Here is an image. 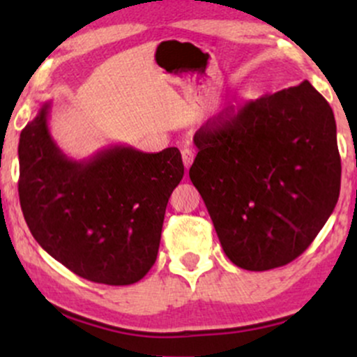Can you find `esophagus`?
Segmentation results:
<instances>
[{"instance_id": "34e87169", "label": "esophagus", "mask_w": 357, "mask_h": 357, "mask_svg": "<svg viewBox=\"0 0 357 357\" xmlns=\"http://www.w3.org/2000/svg\"><path fill=\"white\" fill-rule=\"evenodd\" d=\"M181 155H183L184 167H186V169H190V166L192 165V159H195V151H192L191 147H184V149L181 151Z\"/></svg>"}]
</instances>
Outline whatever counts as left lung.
Wrapping results in <instances>:
<instances>
[{
	"instance_id": "obj_1",
	"label": "left lung",
	"mask_w": 357,
	"mask_h": 357,
	"mask_svg": "<svg viewBox=\"0 0 357 357\" xmlns=\"http://www.w3.org/2000/svg\"><path fill=\"white\" fill-rule=\"evenodd\" d=\"M192 141L190 178L236 267L264 272L305 252L341 190L333 109L309 82L225 109Z\"/></svg>"
}]
</instances>
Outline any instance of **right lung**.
I'll use <instances>...</instances> for the list:
<instances>
[{"mask_svg":"<svg viewBox=\"0 0 357 357\" xmlns=\"http://www.w3.org/2000/svg\"><path fill=\"white\" fill-rule=\"evenodd\" d=\"M50 102L20 134V204L48 255L90 282L136 284L158 257L171 192L183 179L178 147L109 146L67 158L48 129Z\"/></svg>","mask_w":357,"mask_h":357,"instance_id":"add662e5","label":"right lung"}]
</instances>
